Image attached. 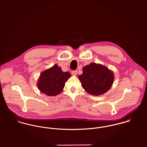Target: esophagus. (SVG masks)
Segmentation results:
<instances>
[{"label": "esophagus", "instance_id": "34e87169", "mask_svg": "<svg viewBox=\"0 0 147 147\" xmlns=\"http://www.w3.org/2000/svg\"><path fill=\"white\" fill-rule=\"evenodd\" d=\"M77 72H78V71L76 70H75V71H72L71 72V74L73 76H76L77 75Z\"/></svg>", "mask_w": 147, "mask_h": 147}]
</instances>
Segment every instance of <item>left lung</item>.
<instances>
[{
    "label": "left lung",
    "instance_id": "left-lung-1",
    "mask_svg": "<svg viewBox=\"0 0 147 147\" xmlns=\"http://www.w3.org/2000/svg\"><path fill=\"white\" fill-rule=\"evenodd\" d=\"M78 79L86 92L93 96H100L110 89L114 75L105 65L92 63L83 67V74L79 75Z\"/></svg>",
    "mask_w": 147,
    "mask_h": 147
}]
</instances>
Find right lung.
I'll return each instance as SVG.
<instances>
[{"mask_svg": "<svg viewBox=\"0 0 147 147\" xmlns=\"http://www.w3.org/2000/svg\"><path fill=\"white\" fill-rule=\"evenodd\" d=\"M68 72H64L57 64L41 73L37 86L40 92L49 96H55L61 93L65 83L71 77Z\"/></svg>", "mask_w": 147, "mask_h": 147, "instance_id": "1", "label": "right lung"}]
</instances>
